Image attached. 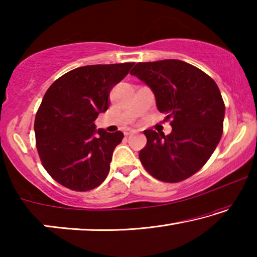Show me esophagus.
Wrapping results in <instances>:
<instances>
[{"mask_svg":"<svg viewBox=\"0 0 257 257\" xmlns=\"http://www.w3.org/2000/svg\"><path fill=\"white\" fill-rule=\"evenodd\" d=\"M135 133H136V130H135V129H128V130H125V132H124V135H125V136H129V135H133Z\"/></svg>","mask_w":257,"mask_h":257,"instance_id":"34e87169","label":"esophagus"}]
</instances>
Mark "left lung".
Masks as SVG:
<instances>
[{"mask_svg": "<svg viewBox=\"0 0 257 257\" xmlns=\"http://www.w3.org/2000/svg\"><path fill=\"white\" fill-rule=\"evenodd\" d=\"M150 86L158 110L171 119V134L145 130L139 160L164 182H180L204 167L223 133L224 102L212 78L180 60L139 62L130 71Z\"/></svg>", "mask_w": 257, "mask_h": 257, "instance_id": "left-lung-1", "label": "left lung"}]
</instances>
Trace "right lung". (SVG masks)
Listing matches in <instances>:
<instances>
[{
	"label": "right lung",
	"instance_id": "add662e5",
	"mask_svg": "<svg viewBox=\"0 0 257 257\" xmlns=\"http://www.w3.org/2000/svg\"><path fill=\"white\" fill-rule=\"evenodd\" d=\"M134 64L73 69L47 89L35 116V137L43 167L60 185L87 191L105 180L123 134L96 130L94 121L107 110L110 92Z\"/></svg>",
	"mask_w": 257,
	"mask_h": 257
}]
</instances>
